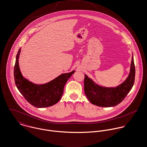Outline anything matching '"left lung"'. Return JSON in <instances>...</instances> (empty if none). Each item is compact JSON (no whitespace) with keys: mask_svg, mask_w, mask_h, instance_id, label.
I'll return each mask as SVG.
<instances>
[{"mask_svg":"<svg viewBox=\"0 0 147 147\" xmlns=\"http://www.w3.org/2000/svg\"><path fill=\"white\" fill-rule=\"evenodd\" d=\"M135 68L132 57L130 73L121 84L114 88L101 87L84 74V93L88 100L93 104L101 107H114L121 103L130 91L135 81Z\"/></svg>","mask_w":147,"mask_h":147,"instance_id":"1","label":"left lung"}]
</instances>
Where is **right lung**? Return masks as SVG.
<instances>
[{
  "label": "right lung",
  "mask_w": 147,
  "mask_h": 147,
  "mask_svg": "<svg viewBox=\"0 0 147 147\" xmlns=\"http://www.w3.org/2000/svg\"><path fill=\"white\" fill-rule=\"evenodd\" d=\"M19 49L14 67V78L17 88L26 101L36 108H46L56 104L61 98L66 82L75 72L62 74L44 84H35L24 78L21 73L18 58Z\"/></svg>",
  "instance_id": "obj_1"
}]
</instances>
